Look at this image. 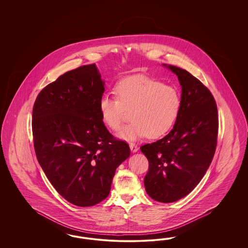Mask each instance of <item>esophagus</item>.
Wrapping results in <instances>:
<instances>
[{
	"label": "esophagus",
	"instance_id": "esophagus-1",
	"mask_svg": "<svg viewBox=\"0 0 248 248\" xmlns=\"http://www.w3.org/2000/svg\"><path fill=\"white\" fill-rule=\"evenodd\" d=\"M129 146H130V149H131V151H132L133 153H135V152L138 151V145H137L136 143H130Z\"/></svg>",
	"mask_w": 248,
	"mask_h": 248
}]
</instances>
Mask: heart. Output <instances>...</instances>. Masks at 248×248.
Here are the masks:
<instances>
[{"label": "heart", "instance_id": "b5f03b06", "mask_svg": "<svg viewBox=\"0 0 248 248\" xmlns=\"http://www.w3.org/2000/svg\"><path fill=\"white\" fill-rule=\"evenodd\" d=\"M114 93L116 99H101L100 113L108 127L118 131L131 112L132 122L117 135L129 142L147 135L154 139L165 135L180 112L179 92L149 76L124 78L115 85Z\"/></svg>", "mask_w": 248, "mask_h": 248}]
</instances>
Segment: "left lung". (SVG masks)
<instances>
[{
  "label": "left lung",
  "instance_id": "left-lung-1",
  "mask_svg": "<svg viewBox=\"0 0 248 248\" xmlns=\"http://www.w3.org/2000/svg\"><path fill=\"white\" fill-rule=\"evenodd\" d=\"M164 65L178 77L180 112L168 135L140 150L149 162L146 193L158 202L172 203L192 192L208 169L217 144L218 113L213 94L197 78Z\"/></svg>",
  "mask_w": 248,
  "mask_h": 248
}]
</instances>
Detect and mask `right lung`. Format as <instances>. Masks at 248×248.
<instances>
[{
	"label": "right lung",
	"instance_id": "right-lung-1",
	"mask_svg": "<svg viewBox=\"0 0 248 248\" xmlns=\"http://www.w3.org/2000/svg\"><path fill=\"white\" fill-rule=\"evenodd\" d=\"M104 93L105 82L93 63L59 76L33 105L38 162L56 191L77 206L105 199L116 168L130 156L127 143L116 140L103 122Z\"/></svg>",
	"mask_w": 248,
	"mask_h": 248
}]
</instances>
